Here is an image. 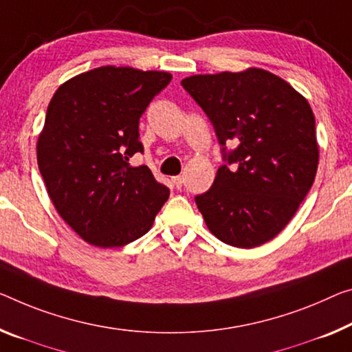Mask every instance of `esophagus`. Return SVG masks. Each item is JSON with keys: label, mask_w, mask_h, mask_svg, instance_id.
<instances>
[{"label": "esophagus", "mask_w": 352, "mask_h": 352, "mask_svg": "<svg viewBox=\"0 0 352 352\" xmlns=\"http://www.w3.org/2000/svg\"><path fill=\"white\" fill-rule=\"evenodd\" d=\"M171 181H173V184H175L176 188H181L182 184H184V177L182 176H175Z\"/></svg>", "instance_id": "obj_1"}]
</instances>
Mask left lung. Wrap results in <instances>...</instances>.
<instances>
[{"instance_id":"left-lung-1","label":"left lung","mask_w":352,"mask_h":352,"mask_svg":"<svg viewBox=\"0 0 352 352\" xmlns=\"http://www.w3.org/2000/svg\"><path fill=\"white\" fill-rule=\"evenodd\" d=\"M181 85L212 122L225 160L212 187L195 197L209 231L232 247L266 244L294 217L315 181L320 149L310 104L283 78L256 67L192 75ZM231 141L236 148L228 151Z\"/></svg>"}]
</instances>
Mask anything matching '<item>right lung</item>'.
Wrapping results in <instances>:
<instances>
[{
    "instance_id": "add662e5",
    "label": "right lung",
    "mask_w": 352,
    "mask_h": 352,
    "mask_svg": "<svg viewBox=\"0 0 352 352\" xmlns=\"http://www.w3.org/2000/svg\"><path fill=\"white\" fill-rule=\"evenodd\" d=\"M157 70L104 66L56 89L37 140V165L63 220L88 244L111 248L151 230L170 197L146 165L140 118L171 82Z\"/></svg>"
}]
</instances>
